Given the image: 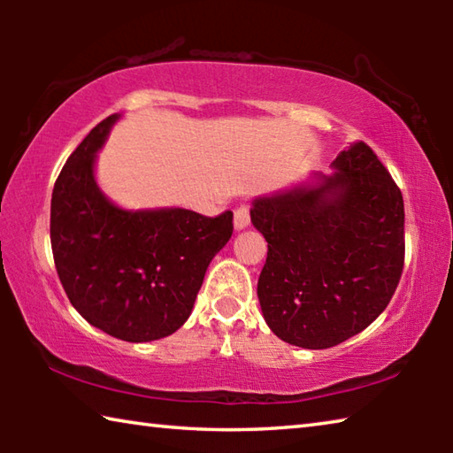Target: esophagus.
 I'll return each mask as SVG.
<instances>
[{
	"label": "esophagus",
	"mask_w": 453,
	"mask_h": 453,
	"mask_svg": "<svg viewBox=\"0 0 453 453\" xmlns=\"http://www.w3.org/2000/svg\"><path fill=\"white\" fill-rule=\"evenodd\" d=\"M234 226H235V229H243V227L250 226V208H248V205H240V208H235Z\"/></svg>",
	"instance_id": "34e87169"
}]
</instances>
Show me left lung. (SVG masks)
I'll return each instance as SVG.
<instances>
[{
  "label": "left lung",
  "instance_id": "obj_1",
  "mask_svg": "<svg viewBox=\"0 0 453 453\" xmlns=\"http://www.w3.org/2000/svg\"><path fill=\"white\" fill-rule=\"evenodd\" d=\"M318 186L257 197L251 224L267 242L257 280L280 340L326 349L388 308L403 272V197L370 145L357 142Z\"/></svg>",
  "mask_w": 453,
  "mask_h": 453
}]
</instances>
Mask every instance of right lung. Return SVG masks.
Wrapping results in <instances>:
<instances>
[{
    "mask_svg": "<svg viewBox=\"0 0 453 453\" xmlns=\"http://www.w3.org/2000/svg\"><path fill=\"white\" fill-rule=\"evenodd\" d=\"M118 113L91 129L56 180L51 251L61 286L91 326L142 343L180 329L213 256L234 234V213L121 210L99 191L96 153Z\"/></svg>",
    "mask_w": 453,
    "mask_h": 453,
    "instance_id": "add662e5",
    "label": "right lung"
}]
</instances>
